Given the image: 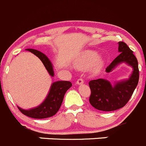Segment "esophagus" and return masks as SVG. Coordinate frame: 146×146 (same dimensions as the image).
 <instances>
[{
  "label": "esophagus",
  "mask_w": 146,
  "mask_h": 146,
  "mask_svg": "<svg viewBox=\"0 0 146 146\" xmlns=\"http://www.w3.org/2000/svg\"><path fill=\"white\" fill-rule=\"evenodd\" d=\"M83 82H84L83 79L82 78H79L77 80V81H76V83H77L78 85H80V84H83Z\"/></svg>",
  "instance_id": "34e87169"
}]
</instances>
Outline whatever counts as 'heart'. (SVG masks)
<instances>
[{
	"label": "heart",
	"mask_w": 146,
	"mask_h": 146,
	"mask_svg": "<svg viewBox=\"0 0 146 146\" xmlns=\"http://www.w3.org/2000/svg\"><path fill=\"white\" fill-rule=\"evenodd\" d=\"M98 54L96 51H93V50H87L85 52L82 56L81 58L79 60V65L82 66H88L89 65L92 64L94 63L98 58ZM103 63V60L101 59H99L96 61V66L98 67L100 66Z\"/></svg>",
	"instance_id": "heart-1"
}]
</instances>
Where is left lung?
Returning <instances> with one entry per match:
<instances>
[{"mask_svg":"<svg viewBox=\"0 0 146 146\" xmlns=\"http://www.w3.org/2000/svg\"><path fill=\"white\" fill-rule=\"evenodd\" d=\"M118 44L120 54L106 68V72L112 71L117 65L123 62L132 66L133 71L128 80L117 83L113 86L109 81L102 78L89 81V102L99 111H113L125 106L138 83L139 69L136 57L126 43L120 41Z\"/></svg>","mask_w":146,"mask_h":146,"instance_id":"left-lung-1","label":"left lung"}]
</instances>
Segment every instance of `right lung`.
Returning a JSON list of instances; mask_svg holds the SVG:
<instances>
[{
	"label": "right lung",
	"instance_id": "add662e5",
	"mask_svg": "<svg viewBox=\"0 0 146 146\" xmlns=\"http://www.w3.org/2000/svg\"><path fill=\"white\" fill-rule=\"evenodd\" d=\"M26 50L31 52L37 56L42 61L45 68L51 76H54L53 66L47 56L41 52L35 49L28 48ZM72 86V83L69 81H57L52 84L50 92L46 100L42 104L35 108L30 110H23L18 107L19 111L25 115L33 118L42 119L54 115L58 111L63 103L65 93Z\"/></svg>",
	"mask_w": 146,
	"mask_h": 146
}]
</instances>
